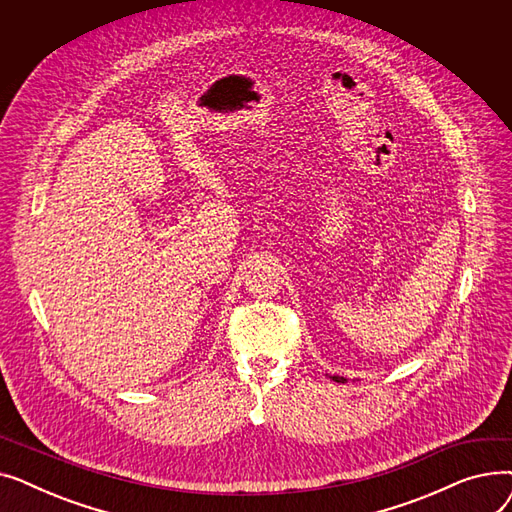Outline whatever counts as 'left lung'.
I'll return each mask as SVG.
<instances>
[{"mask_svg": "<svg viewBox=\"0 0 512 512\" xmlns=\"http://www.w3.org/2000/svg\"><path fill=\"white\" fill-rule=\"evenodd\" d=\"M332 380H334V382H346L344 378H338V375H332Z\"/></svg>", "mask_w": 512, "mask_h": 512, "instance_id": "8db88e82", "label": "left lung"}]
</instances>
